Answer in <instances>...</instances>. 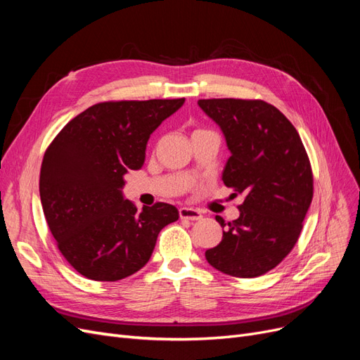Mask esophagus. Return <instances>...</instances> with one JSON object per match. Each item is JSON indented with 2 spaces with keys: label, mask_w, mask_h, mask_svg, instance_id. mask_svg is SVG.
<instances>
[{
  "label": "esophagus",
  "mask_w": 360,
  "mask_h": 360,
  "mask_svg": "<svg viewBox=\"0 0 360 360\" xmlns=\"http://www.w3.org/2000/svg\"><path fill=\"white\" fill-rule=\"evenodd\" d=\"M179 214L181 219H189V221H200L202 217V214L198 210L191 209V207H181L179 210Z\"/></svg>",
  "instance_id": "1"
}]
</instances>
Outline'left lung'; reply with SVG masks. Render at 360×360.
<instances>
[{"label":"left lung","mask_w":360,"mask_h":360,"mask_svg":"<svg viewBox=\"0 0 360 360\" xmlns=\"http://www.w3.org/2000/svg\"><path fill=\"white\" fill-rule=\"evenodd\" d=\"M198 105L221 126L231 151L225 186L245 195L236 221L216 216L226 230L205 258L225 275L261 276L299 240L314 195L308 153L290 120L264 101L201 99Z\"/></svg>","instance_id":"obj_1"}]
</instances>
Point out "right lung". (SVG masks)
I'll use <instances>...</instances> for the list:
<instances>
[{"mask_svg":"<svg viewBox=\"0 0 360 360\" xmlns=\"http://www.w3.org/2000/svg\"><path fill=\"white\" fill-rule=\"evenodd\" d=\"M181 99L110 101L72 118L52 139L40 169V200L61 255L82 276L114 282L143 269L163 226L179 219L167 202L138 210L123 198L156 127Z\"/></svg>","mask_w":360,"mask_h":360,"instance_id":"1","label":"right lung"}]
</instances>
